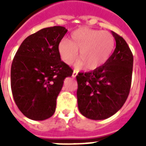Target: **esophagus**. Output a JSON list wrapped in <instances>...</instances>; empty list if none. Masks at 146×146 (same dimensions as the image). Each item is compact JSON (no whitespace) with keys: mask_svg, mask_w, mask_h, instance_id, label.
Listing matches in <instances>:
<instances>
[{"mask_svg":"<svg viewBox=\"0 0 146 146\" xmlns=\"http://www.w3.org/2000/svg\"><path fill=\"white\" fill-rule=\"evenodd\" d=\"M77 75V71L76 70H73V77H75V76Z\"/></svg>","mask_w":146,"mask_h":146,"instance_id":"obj_1","label":"esophagus"}]
</instances>
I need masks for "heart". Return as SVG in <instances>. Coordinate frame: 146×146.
I'll return each mask as SVG.
<instances>
[{
  "label": "heart",
  "mask_w": 146,
  "mask_h": 146,
  "mask_svg": "<svg viewBox=\"0 0 146 146\" xmlns=\"http://www.w3.org/2000/svg\"><path fill=\"white\" fill-rule=\"evenodd\" d=\"M115 48V39L109 32L80 28L73 31L70 40H62L58 44L61 58L66 64H72L76 60L80 51V60L76 66H87L94 70L108 62Z\"/></svg>",
  "instance_id": "heart-1"
}]
</instances>
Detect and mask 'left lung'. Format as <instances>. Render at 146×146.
<instances>
[{
    "mask_svg": "<svg viewBox=\"0 0 146 146\" xmlns=\"http://www.w3.org/2000/svg\"><path fill=\"white\" fill-rule=\"evenodd\" d=\"M116 48L103 66L76 76L80 113L91 119H107L119 111L131 85L133 54L125 40L112 32Z\"/></svg>",
    "mask_w": 146,
    "mask_h": 146,
    "instance_id": "obj_1",
    "label": "left lung"
}]
</instances>
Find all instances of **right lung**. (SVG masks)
Returning <instances> with one entry per match:
<instances>
[{
  "label": "right lung",
  "instance_id": "obj_1",
  "mask_svg": "<svg viewBox=\"0 0 146 146\" xmlns=\"http://www.w3.org/2000/svg\"><path fill=\"white\" fill-rule=\"evenodd\" d=\"M66 32L63 27L39 30L24 40L13 58L11 92L19 110L29 119L44 120L54 114L64 80L73 74L58 52Z\"/></svg>",
  "mask_w": 146,
  "mask_h": 146
}]
</instances>
